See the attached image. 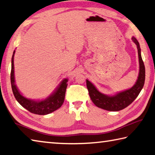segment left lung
Returning <instances> with one entry per match:
<instances>
[{"instance_id":"8db88e82","label":"left lung","mask_w":155,"mask_h":155,"mask_svg":"<svg viewBox=\"0 0 155 155\" xmlns=\"http://www.w3.org/2000/svg\"><path fill=\"white\" fill-rule=\"evenodd\" d=\"M132 40L137 45L139 58L140 72L136 83L131 88L120 92L113 96H108L100 93L90 81L88 80L86 81L87 87L90 98L94 104L98 108L108 111H119L124 109L134 102L144 87L145 81V66L141 56V52H140L141 49L136 38L132 37Z\"/></svg>"}]
</instances>
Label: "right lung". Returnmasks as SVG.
Segmentation results:
<instances>
[{
    "instance_id": "1",
    "label": "right lung",
    "mask_w": 155,
    "mask_h": 155,
    "mask_svg": "<svg viewBox=\"0 0 155 155\" xmlns=\"http://www.w3.org/2000/svg\"><path fill=\"white\" fill-rule=\"evenodd\" d=\"M15 51H13V54L11 59V88L13 93L14 96H15L16 100L20 104L26 108L28 110L32 113L40 115H45L52 112L60 108L63 104L64 102V98H65V94L66 91V87L68 84V79L66 78L62 81L61 83L60 87H58L57 90L50 95L47 99L42 101H33L29 99H27L22 95L15 84V77H14V54H15Z\"/></svg>"
}]
</instances>
